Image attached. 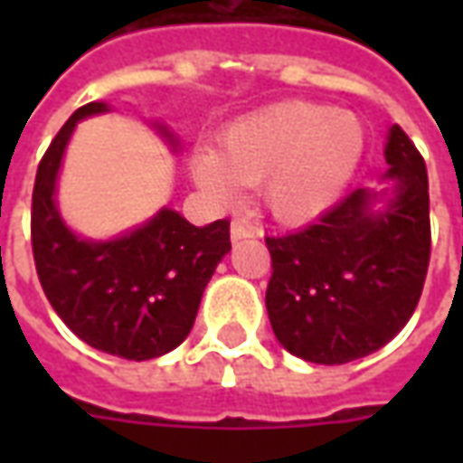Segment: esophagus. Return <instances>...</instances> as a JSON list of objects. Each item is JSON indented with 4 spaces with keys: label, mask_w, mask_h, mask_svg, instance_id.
<instances>
[{
    "label": "esophagus",
    "mask_w": 463,
    "mask_h": 463,
    "mask_svg": "<svg viewBox=\"0 0 463 463\" xmlns=\"http://www.w3.org/2000/svg\"><path fill=\"white\" fill-rule=\"evenodd\" d=\"M255 235V225L248 222L245 218H235L231 225V238L232 241H242V238H252Z\"/></svg>",
    "instance_id": "esophagus-1"
}]
</instances>
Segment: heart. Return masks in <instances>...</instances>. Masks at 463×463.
<instances>
[{"mask_svg":"<svg viewBox=\"0 0 463 463\" xmlns=\"http://www.w3.org/2000/svg\"><path fill=\"white\" fill-rule=\"evenodd\" d=\"M362 153L364 131L352 114L282 101L232 121L218 151H195L193 178L218 198H231L238 183L258 185L278 221L305 222L345 193Z\"/></svg>","mask_w":463,"mask_h":463,"instance_id":"b5f03b06","label":"heart"}]
</instances>
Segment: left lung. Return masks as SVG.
<instances>
[{"instance_id":"left-lung-1","label":"left lung","mask_w":463,"mask_h":463,"mask_svg":"<svg viewBox=\"0 0 463 463\" xmlns=\"http://www.w3.org/2000/svg\"><path fill=\"white\" fill-rule=\"evenodd\" d=\"M387 178L394 193L357 188L320 221L268 235L272 275L265 292L270 325L295 357L345 364L384 347L417 310L427 280V165L399 126L389 128Z\"/></svg>"}]
</instances>
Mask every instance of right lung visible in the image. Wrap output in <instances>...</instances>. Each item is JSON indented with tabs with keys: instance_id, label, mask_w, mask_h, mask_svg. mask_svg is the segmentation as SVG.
Listing matches in <instances>:
<instances>
[{
	"instance_id": "right-lung-1",
	"label": "right lung",
	"mask_w": 463,
	"mask_h": 463,
	"mask_svg": "<svg viewBox=\"0 0 463 463\" xmlns=\"http://www.w3.org/2000/svg\"><path fill=\"white\" fill-rule=\"evenodd\" d=\"M104 111L99 101L76 109L46 148L32 193V250L46 300L66 327L106 354L143 362L188 337L203 290L231 250V221L195 228L163 208L116 241L69 231L56 211V175L76 123Z\"/></svg>"
}]
</instances>
